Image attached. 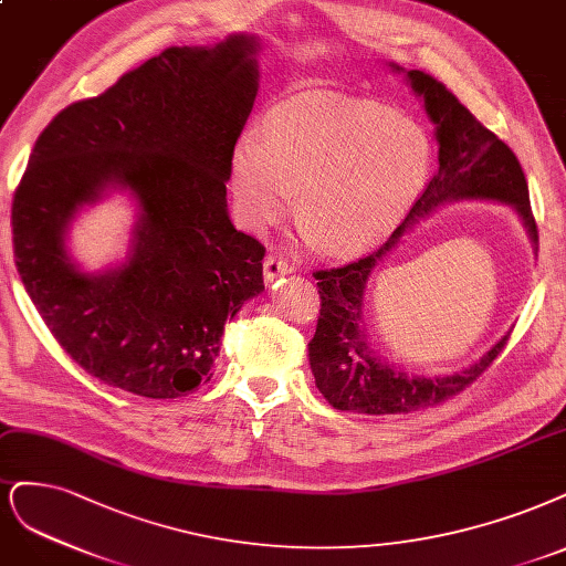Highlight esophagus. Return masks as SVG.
I'll list each match as a JSON object with an SVG mask.
<instances>
[{"label":"esophagus","mask_w":566,"mask_h":566,"mask_svg":"<svg viewBox=\"0 0 566 566\" xmlns=\"http://www.w3.org/2000/svg\"><path fill=\"white\" fill-rule=\"evenodd\" d=\"M290 271H292V266L283 258H279V255H269L264 260V281L266 283H274L279 276L290 274Z\"/></svg>","instance_id":"34e87169"}]
</instances>
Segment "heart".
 <instances>
[{
  "label": "heart",
  "instance_id": "heart-1",
  "mask_svg": "<svg viewBox=\"0 0 566 566\" xmlns=\"http://www.w3.org/2000/svg\"><path fill=\"white\" fill-rule=\"evenodd\" d=\"M433 168L428 130L363 97H297L248 133L231 159L243 222L281 220L297 189V220L327 255L373 248L415 206Z\"/></svg>",
  "mask_w": 566,
  "mask_h": 566
}]
</instances>
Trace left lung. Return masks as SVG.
I'll return each instance as SVG.
<instances>
[{
    "label": "left lung",
    "instance_id": "8db88e82",
    "mask_svg": "<svg viewBox=\"0 0 566 566\" xmlns=\"http://www.w3.org/2000/svg\"><path fill=\"white\" fill-rule=\"evenodd\" d=\"M388 67L405 74V82L421 97L428 119L436 126L438 172L405 222L377 252L339 269L314 274L318 281L321 316L316 335L308 342L311 373L329 405L342 412L358 415H405L444 402L473 384L509 342L505 335L471 367L438 377L405 375L402 369H394L377 356L363 318L367 283L409 229L444 203L496 201L515 210L522 227L527 229L534 252L538 250L527 180L513 149L490 128H484L457 101V95L431 74L402 70L396 63H388Z\"/></svg>",
    "mask_w": 566,
    "mask_h": 566
}]
</instances>
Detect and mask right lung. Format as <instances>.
Returning <instances> with one entry per match:
<instances>
[{
  "instance_id": "right-lung-1",
  "label": "right lung",
  "mask_w": 566,
  "mask_h": 566,
  "mask_svg": "<svg viewBox=\"0 0 566 566\" xmlns=\"http://www.w3.org/2000/svg\"><path fill=\"white\" fill-rule=\"evenodd\" d=\"M255 34L170 46L53 116L13 193V255L39 316L88 375L143 398L210 381L224 323L264 290V245L229 220L227 180L260 86ZM126 190L127 258L84 272L66 237Z\"/></svg>"
}]
</instances>
